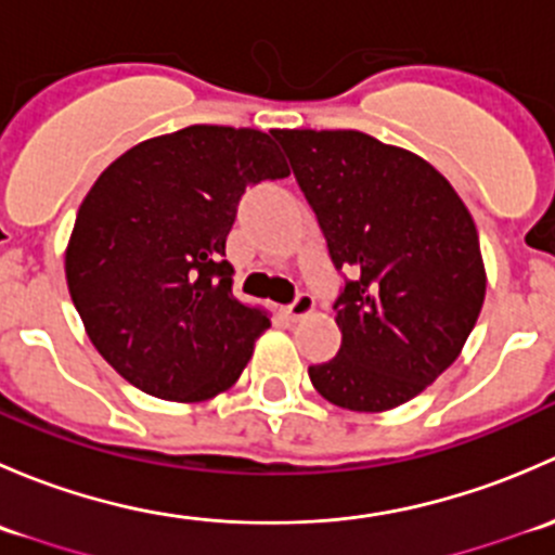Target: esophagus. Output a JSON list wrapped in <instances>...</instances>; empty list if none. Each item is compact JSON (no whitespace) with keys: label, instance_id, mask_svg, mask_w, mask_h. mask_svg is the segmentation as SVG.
I'll use <instances>...</instances> for the list:
<instances>
[{"label":"esophagus","instance_id":"obj_1","mask_svg":"<svg viewBox=\"0 0 555 555\" xmlns=\"http://www.w3.org/2000/svg\"><path fill=\"white\" fill-rule=\"evenodd\" d=\"M313 309H317V304H313V298L309 293H300L298 298L293 300V304L287 306V313L293 319H304V317H309V313H313Z\"/></svg>","mask_w":555,"mask_h":555}]
</instances>
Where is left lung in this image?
I'll use <instances>...</instances> for the list:
<instances>
[{"instance_id":"left-lung-1","label":"left lung","mask_w":555,"mask_h":555,"mask_svg":"<svg viewBox=\"0 0 555 555\" xmlns=\"http://www.w3.org/2000/svg\"><path fill=\"white\" fill-rule=\"evenodd\" d=\"M327 238L351 268L340 349L311 365L333 405L382 413L422 395L462 354L486 298L478 231L433 164L362 131H273Z\"/></svg>"}]
</instances>
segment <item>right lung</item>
<instances>
[{"instance_id": "obj_1", "label": "right lung", "mask_w": 555, "mask_h": 555, "mask_svg": "<svg viewBox=\"0 0 555 555\" xmlns=\"http://www.w3.org/2000/svg\"><path fill=\"white\" fill-rule=\"evenodd\" d=\"M287 173L257 128L188 126L139 142L93 182L66 244V284L128 384L201 402L238 382L271 319L233 298L225 238L244 190Z\"/></svg>"}]
</instances>
